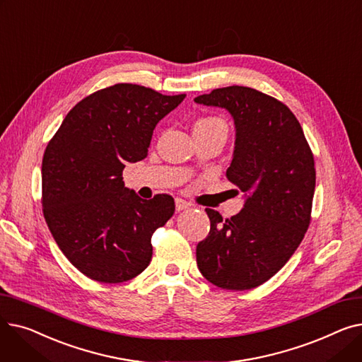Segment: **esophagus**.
Here are the masks:
<instances>
[{"instance_id": "esophagus-1", "label": "esophagus", "mask_w": 362, "mask_h": 362, "mask_svg": "<svg viewBox=\"0 0 362 362\" xmlns=\"http://www.w3.org/2000/svg\"><path fill=\"white\" fill-rule=\"evenodd\" d=\"M175 202H176V211H183V210H186V208L191 206V202H187L182 198H176Z\"/></svg>"}]
</instances>
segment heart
I'll return each instance as SVG.
<instances>
[{
  "instance_id": "b5f03b06",
  "label": "heart",
  "mask_w": 362,
  "mask_h": 362,
  "mask_svg": "<svg viewBox=\"0 0 362 362\" xmlns=\"http://www.w3.org/2000/svg\"><path fill=\"white\" fill-rule=\"evenodd\" d=\"M195 126H218V127H223L226 130V124L221 119H217V117H205V119H201L195 123Z\"/></svg>"
}]
</instances>
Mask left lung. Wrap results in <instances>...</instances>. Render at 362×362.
I'll return each mask as SVG.
<instances>
[{
	"label": "left lung",
	"mask_w": 362,
	"mask_h": 362,
	"mask_svg": "<svg viewBox=\"0 0 362 362\" xmlns=\"http://www.w3.org/2000/svg\"><path fill=\"white\" fill-rule=\"evenodd\" d=\"M195 103L233 117L236 139L226 176L245 195L230 218L205 210L211 227L197 246L198 269L221 289H254L289 261L305 236L315 189L313 152L293 112L270 95L227 86Z\"/></svg>",
	"instance_id": "obj_1"
}]
</instances>
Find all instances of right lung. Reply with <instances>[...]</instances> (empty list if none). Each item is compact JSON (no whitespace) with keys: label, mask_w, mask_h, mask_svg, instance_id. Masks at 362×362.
<instances>
[{"label":"right lung","mask_w":362,"mask_h":362,"mask_svg":"<svg viewBox=\"0 0 362 362\" xmlns=\"http://www.w3.org/2000/svg\"><path fill=\"white\" fill-rule=\"evenodd\" d=\"M186 95L117 83L76 104L42 158L44 217L66 258L86 277L122 283L151 262V236L175 199L146 201L124 187L123 168L148 156L157 123Z\"/></svg>","instance_id":"1"}]
</instances>
